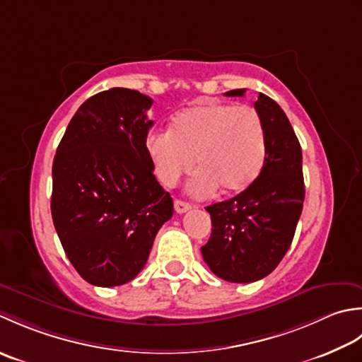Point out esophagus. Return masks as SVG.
Masks as SVG:
<instances>
[{
    "label": "esophagus",
    "instance_id": "34e87169",
    "mask_svg": "<svg viewBox=\"0 0 362 362\" xmlns=\"http://www.w3.org/2000/svg\"><path fill=\"white\" fill-rule=\"evenodd\" d=\"M192 209V206L187 202H182V200H175V211L178 214H184Z\"/></svg>",
    "mask_w": 362,
    "mask_h": 362
}]
</instances>
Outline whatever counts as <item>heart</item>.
<instances>
[{"instance_id": "b5f03b06", "label": "heart", "mask_w": 362, "mask_h": 362, "mask_svg": "<svg viewBox=\"0 0 362 362\" xmlns=\"http://www.w3.org/2000/svg\"><path fill=\"white\" fill-rule=\"evenodd\" d=\"M145 150L165 186H175L194 167L195 158L200 170L187 184L192 195L208 197L217 187L238 194L262 172L267 136L256 109L204 101L176 114L168 131H151Z\"/></svg>"}]
</instances>
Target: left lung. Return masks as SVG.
I'll list each match as a JSON object with an SVG mask.
<instances>
[{"label": "left lung", "instance_id": "left-lung-1", "mask_svg": "<svg viewBox=\"0 0 362 362\" xmlns=\"http://www.w3.org/2000/svg\"><path fill=\"white\" fill-rule=\"evenodd\" d=\"M245 88L226 92L243 97ZM255 109L267 136V158L252 186L211 204L212 233L202 255L218 278L253 283L276 269L289 250L305 202L301 146L284 110L259 93Z\"/></svg>", "mask_w": 362, "mask_h": 362}]
</instances>
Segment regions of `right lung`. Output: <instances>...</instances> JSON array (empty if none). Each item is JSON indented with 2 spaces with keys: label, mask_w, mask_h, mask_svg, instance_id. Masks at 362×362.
<instances>
[{
  "label": "right lung",
  "mask_w": 362,
  "mask_h": 362,
  "mask_svg": "<svg viewBox=\"0 0 362 362\" xmlns=\"http://www.w3.org/2000/svg\"><path fill=\"white\" fill-rule=\"evenodd\" d=\"M151 105L131 88L100 92L81 105L57 146L51 216L65 255L93 286L134 279L173 216L145 150Z\"/></svg>",
  "instance_id": "right-lung-1"
}]
</instances>
